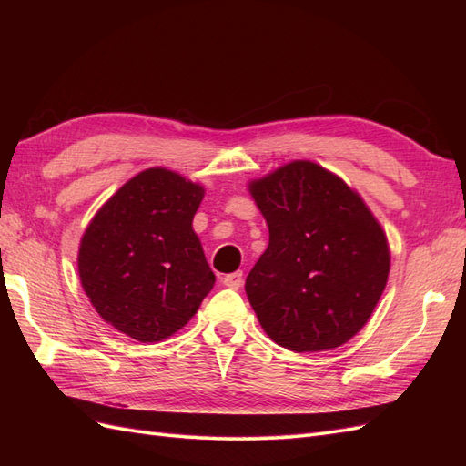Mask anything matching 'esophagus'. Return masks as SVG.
I'll return each instance as SVG.
<instances>
[{
    "label": "esophagus",
    "mask_w": 466,
    "mask_h": 466,
    "mask_svg": "<svg viewBox=\"0 0 466 466\" xmlns=\"http://www.w3.org/2000/svg\"><path fill=\"white\" fill-rule=\"evenodd\" d=\"M221 284L225 288H231V289H238L243 286V272H233L221 278Z\"/></svg>",
    "instance_id": "34e87169"
}]
</instances>
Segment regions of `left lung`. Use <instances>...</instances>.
<instances>
[{
	"mask_svg": "<svg viewBox=\"0 0 466 466\" xmlns=\"http://www.w3.org/2000/svg\"><path fill=\"white\" fill-rule=\"evenodd\" d=\"M270 243L247 298L266 334L291 351H322L358 334L387 286L389 245L344 180L293 161L250 185Z\"/></svg>",
	"mask_w": 466,
	"mask_h": 466,
	"instance_id": "obj_1",
	"label": "left lung"
}]
</instances>
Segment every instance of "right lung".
<instances>
[{
    "instance_id": "1",
    "label": "right lung",
    "mask_w": 466,
    "mask_h": 466,
    "mask_svg": "<svg viewBox=\"0 0 466 466\" xmlns=\"http://www.w3.org/2000/svg\"><path fill=\"white\" fill-rule=\"evenodd\" d=\"M204 190L147 168L96 211L79 247V278L96 313L137 342H159L216 284L192 219Z\"/></svg>"
}]
</instances>
